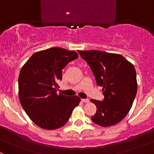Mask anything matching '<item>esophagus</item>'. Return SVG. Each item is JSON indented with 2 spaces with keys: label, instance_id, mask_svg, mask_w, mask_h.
Returning a JSON list of instances; mask_svg holds the SVG:
<instances>
[{
  "label": "esophagus",
  "instance_id": "1",
  "mask_svg": "<svg viewBox=\"0 0 154 154\" xmlns=\"http://www.w3.org/2000/svg\"><path fill=\"white\" fill-rule=\"evenodd\" d=\"M81 101L83 102V103H88L89 100L88 99H81Z\"/></svg>",
  "mask_w": 154,
  "mask_h": 154
}]
</instances>
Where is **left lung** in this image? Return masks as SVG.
<instances>
[{"label": "left lung", "mask_w": 154, "mask_h": 154, "mask_svg": "<svg viewBox=\"0 0 154 154\" xmlns=\"http://www.w3.org/2000/svg\"><path fill=\"white\" fill-rule=\"evenodd\" d=\"M78 53L89 65L97 86L103 87V100H91L97 107L91 120L101 127L119 123L131 109L137 92L134 66L121 54L97 50Z\"/></svg>", "instance_id": "left-lung-1"}]
</instances>
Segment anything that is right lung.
<instances>
[{
  "instance_id": "add662e5",
  "label": "right lung",
  "mask_w": 154,
  "mask_h": 154,
  "mask_svg": "<svg viewBox=\"0 0 154 154\" xmlns=\"http://www.w3.org/2000/svg\"><path fill=\"white\" fill-rule=\"evenodd\" d=\"M76 51L60 48L35 52L24 63L18 77L20 103L29 119L45 130H55L67 123L73 109L78 106L77 96L57 94L62 70L76 60Z\"/></svg>"
}]
</instances>
